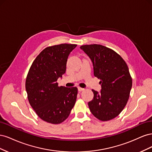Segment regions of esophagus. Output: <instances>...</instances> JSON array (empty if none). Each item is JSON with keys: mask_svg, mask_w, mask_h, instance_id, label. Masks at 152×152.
<instances>
[{"mask_svg": "<svg viewBox=\"0 0 152 152\" xmlns=\"http://www.w3.org/2000/svg\"><path fill=\"white\" fill-rule=\"evenodd\" d=\"M78 90H79V91L81 92L82 91H84V88H82V87H78Z\"/></svg>", "mask_w": 152, "mask_h": 152, "instance_id": "esophagus-1", "label": "esophagus"}]
</instances>
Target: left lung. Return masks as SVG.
<instances>
[{
	"label": "left lung",
	"mask_w": 152,
	"mask_h": 152,
	"mask_svg": "<svg viewBox=\"0 0 152 152\" xmlns=\"http://www.w3.org/2000/svg\"><path fill=\"white\" fill-rule=\"evenodd\" d=\"M93 64L94 75L100 79V93L94 89L93 99L88 103L91 113L102 121L117 117L126 107L132 87V77L126 61L112 49L99 44L80 47Z\"/></svg>",
	"instance_id": "8db88e82"
}]
</instances>
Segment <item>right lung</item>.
<instances>
[{
  "instance_id": "add662e5",
  "label": "right lung",
  "mask_w": 152,
  "mask_h": 152,
  "mask_svg": "<svg viewBox=\"0 0 152 152\" xmlns=\"http://www.w3.org/2000/svg\"><path fill=\"white\" fill-rule=\"evenodd\" d=\"M77 44H61L45 48L32 63L25 87L30 104L45 122L58 124L68 117L74 107L78 89L58 86L66 72L68 55Z\"/></svg>"
}]
</instances>
